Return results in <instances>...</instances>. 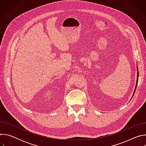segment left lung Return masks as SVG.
<instances>
[{"label": "left lung", "instance_id": "1", "mask_svg": "<svg viewBox=\"0 0 146 146\" xmlns=\"http://www.w3.org/2000/svg\"><path fill=\"white\" fill-rule=\"evenodd\" d=\"M138 70V69H137ZM138 78H139V72H137V81H136V88L135 90V92H134V94H135V91H136V87H137V82H138ZM133 94V95H134ZM132 96V97H133Z\"/></svg>", "mask_w": 146, "mask_h": 146}]
</instances>
